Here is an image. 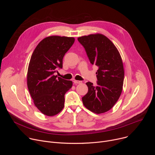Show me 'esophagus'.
Here are the masks:
<instances>
[{"label": "esophagus", "mask_w": 155, "mask_h": 155, "mask_svg": "<svg viewBox=\"0 0 155 155\" xmlns=\"http://www.w3.org/2000/svg\"><path fill=\"white\" fill-rule=\"evenodd\" d=\"M74 82L75 84H80V83H82V81H80V80H74Z\"/></svg>", "instance_id": "1"}]
</instances>
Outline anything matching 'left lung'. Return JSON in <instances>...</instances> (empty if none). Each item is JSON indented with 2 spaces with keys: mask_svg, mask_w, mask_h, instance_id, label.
I'll list each match as a JSON object with an SVG mask.
<instances>
[{
  "mask_svg": "<svg viewBox=\"0 0 155 155\" xmlns=\"http://www.w3.org/2000/svg\"><path fill=\"white\" fill-rule=\"evenodd\" d=\"M91 64L98 67L97 84L88 81V91L82 97L83 105L90 111L102 114L111 109L123 89L124 68L121 56L114 43L102 34L78 38Z\"/></svg>",
  "mask_w": 155,
  "mask_h": 155,
  "instance_id": "1",
  "label": "left lung"
}]
</instances>
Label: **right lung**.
I'll list each match as a JSON object with an SVG mask.
<instances>
[{
	"instance_id": "add662e5",
	"label": "right lung",
	"mask_w": 155,
	"mask_h": 155,
	"mask_svg": "<svg viewBox=\"0 0 155 155\" xmlns=\"http://www.w3.org/2000/svg\"><path fill=\"white\" fill-rule=\"evenodd\" d=\"M73 37L50 36L43 39L34 50L29 62L27 81L35 105L44 115L54 116L64 106V96L72 81L57 77L62 59L74 43Z\"/></svg>"
}]
</instances>
